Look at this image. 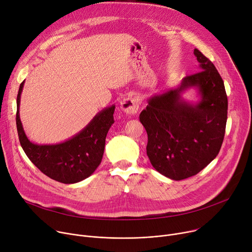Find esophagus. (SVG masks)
I'll use <instances>...</instances> for the list:
<instances>
[{
	"label": "esophagus",
	"instance_id": "34e87169",
	"mask_svg": "<svg viewBox=\"0 0 252 252\" xmlns=\"http://www.w3.org/2000/svg\"><path fill=\"white\" fill-rule=\"evenodd\" d=\"M121 107L127 114H135L139 110L138 99L134 97L125 98L121 103Z\"/></svg>",
	"mask_w": 252,
	"mask_h": 252
}]
</instances>
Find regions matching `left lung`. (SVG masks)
Listing matches in <instances>:
<instances>
[{"label": "left lung", "instance_id": "8db88e82", "mask_svg": "<svg viewBox=\"0 0 252 252\" xmlns=\"http://www.w3.org/2000/svg\"><path fill=\"white\" fill-rule=\"evenodd\" d=\"M201 71L182 79L177 88L148 98L140 121L148 133L147 155L162 175L183 180L198 174L218 155L225 134L228 100L224 82L214 64L198 49ZM197 89L199 100L181 94Z\"/></svg>", "mask_w": 252, "mask_h": 252}]
</instances>
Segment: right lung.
Returning a JSON list of instances; mask_svg holds the SVG:
<instances>
[{"instance_id":"add662e5","label":"right lung","mask_w":252,"mask_h":252,"mask_svg":"<svg viewBox=\"0 0 252 252\" xmlns=\"http://www.w3.org/2000/svg\"><path fill=\"white\" fill-rule=\"evenodd\" d=\"M20 84L17 96L16 124L19 141L30 161L47 177L64 184H74L90 175L99 166L105 146V138L113 121L116 105L105 107L71 139L53 145L32 143L20 120V99L23 87Z\"/></svg>"}]
</instances>
